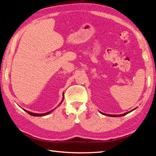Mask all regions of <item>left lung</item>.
I'll return each mask as SVG.
<instances>
[{
	"label": "left lung",
	"mask_w": 156,
	"mask_h": 156,
	"mask_svg": "<svg viewBox=\"0 0 156 156\" xmlns=\"http://www.w3.org/2000/svg\"><path fill=\"white\" fill-rule=\"evenodd\" d=\"M129 112H125V113H124V114H121V115H108V114H104V113H102V112H101V113H102V114H103V115H107V116H109V117H121V116H124V115H127V114H128Z\"/></svg>",
	"instance_id": "1"
}]
</instances>
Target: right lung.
Masks as SVG:
<instances>
[{"mask_svg":"<svg viewBox=\"0 0 156 156\" xmlns=\"http://www.w3.org/2000/svg\"><path fill=\"white\" fill-rule=\"evenodd\" d=\"M64 99V98H63ZM26 112H27V113H29V115H31L32 116H36V117H40V116H45V115H47L48 114L50 113V112L52 111H49V112H45V113H42V114H37V113H34V112H29V111H27L25 110Z\"/></svg>","mask_w":156,"mask_h":156,"instance_id":"1","label":"right lung"}]
</instances>
